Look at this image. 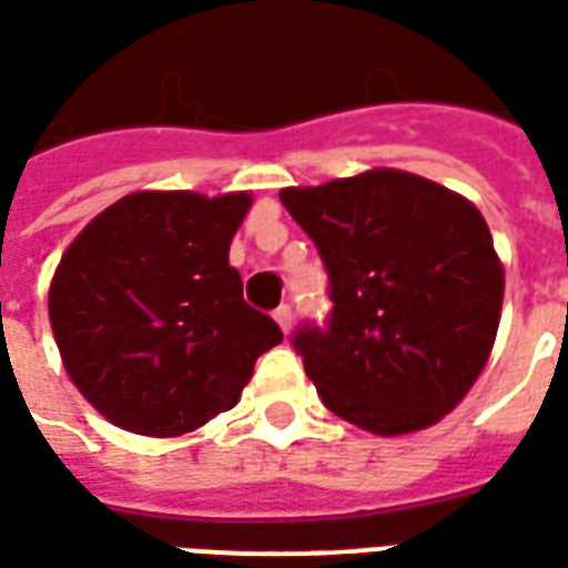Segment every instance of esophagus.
Returning a JSON list of instances; mask_svg holds the SVG:
<instances>
[{
	"label": "esophagus",
	"instance_id": "esophagus-1",
	"mask_svg": "<svg viewBox=\"0 0 568 568\" xmlns=\"http://www.w3.org/2000/svg\"><path fill=\"white\" fill-rule=\"evenodd\" d=\"M275 321H277V327L284 329V333H291V327H293L291 305H281V308H275Z\"/></svg>",
	"mask_w": 568,
	"mask_h": 568
}]
</instances>
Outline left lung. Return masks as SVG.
<instances>
[{"label":"left lung","mask_w":568,"mask_h":568,"mask_svg":"<svg viewBox=\"0 0 568 568\" xmlns=\"http://www.w3.org/2000/svg\"><path fill=\"white\" fill-rule=\"evenodd\" d=\"M281 201L329 275V327L293 336L324 406L379 437L453 413L484 373L505 300L484 213L394 168L287 186Z\"/></svg>","instance_id":"1"}]
</instances>
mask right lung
I'll list each match as a JSON object with an SVG mask.
<instances>
[{
  "mask_svg": "<svg viewBox=\"0 0 568 568\" xmlns=\"http://www.w3.org/2000/svg\"><path fill=\"white\" fill-rule=\"evenodd\" d=\"M251 204V192H131L63 251L48 317L103 419L146 437L195 432L239 404L256 357L284 339L229 265Z\"/></svg>",
  "mask_w": 568,
  "mask_h": 568,
  "instance_id": "1",
  "label": "right lung"
}]
</instances>
